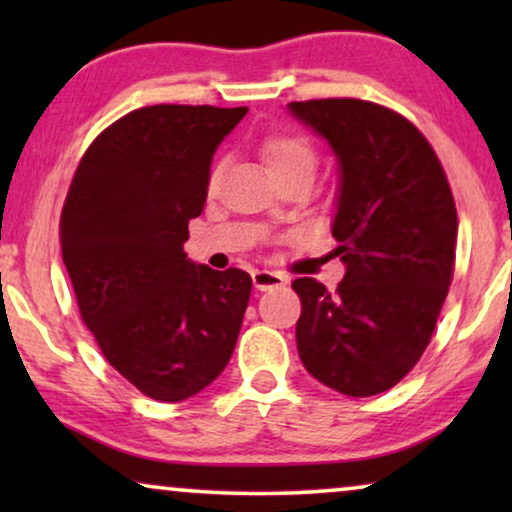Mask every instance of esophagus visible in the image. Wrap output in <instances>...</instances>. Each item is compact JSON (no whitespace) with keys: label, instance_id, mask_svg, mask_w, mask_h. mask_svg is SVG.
I'll list each match as a JSON object with an SVG mask.
<instances>
[{"label":"esophagus","instance_id":"obj_1","mask_svg":"<svg viewBox=\"0 0 512 512\" xmlns=\"http://www.w3.org/2000/svg\"><path fill=\"white\" fill-rule=\"evenodd\" d=\"M251 279H254V286L258 291L277 289V286H284L286 282H289V277L282 275V272H275V270H254L251 272Z\"/></svg>","mask_w":512,"mask_h":512}]
</instances>
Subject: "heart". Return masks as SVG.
I'll return each instance as SVG.
<instances>
[{"label": "heart", "mask_w": 512, "mask_h": 512, "mask_svg": "<svg viewBox=\"0 0 512 512\" xmlns=\"http://www.w3.org/2000/svg\"><path fill=\"white\" fill-rule=\"evenodd\" d=\"M261 156L268 170L275 174L296 172V170H314V149L305 137L293 135V132H272L261 142ZM219 177V167L212 172V184Z\"/></svg>", "instance_id": "b5f03b06"}]
</instances>
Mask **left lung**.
Instances as JSON below:
<instances>
[{"label": "left lung", "instance_id": "8db88e82", "mask_svg": "<svg viewBox=\"0 0 512 512\" xmlns=\"http://www.w3.org/2000/svg\"><path fill=\"white\" fill-rule=\"evenodd\" d=\"M338 160L331 233L345 263L338 289L293 282L298 354L314 380L375 396L410 373L445 303L457 209L436 153L410 121L363 100L291 102Z\"/></svg>", "mask_w": 512, "mask_h": 512}]
</instances>
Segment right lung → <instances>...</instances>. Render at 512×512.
<instances>
[{"label":"right lung","mask_w":512,"mask_h":512,"mask_svg":"<svg viewBox=\"0 0 512 512\" xmlns=\"http://www.w3.org/2000/svg\"><path fill=\"white\" fill-rule=\"evenodd\" d=\"M247 107L156 104L90 144L60 219L81 317L125 380L163 403L186 401L228 366L251 296L244 270L186 256L209 167Z\"/></svg>","instance_id":"right-lung-1"}]
</instances>
